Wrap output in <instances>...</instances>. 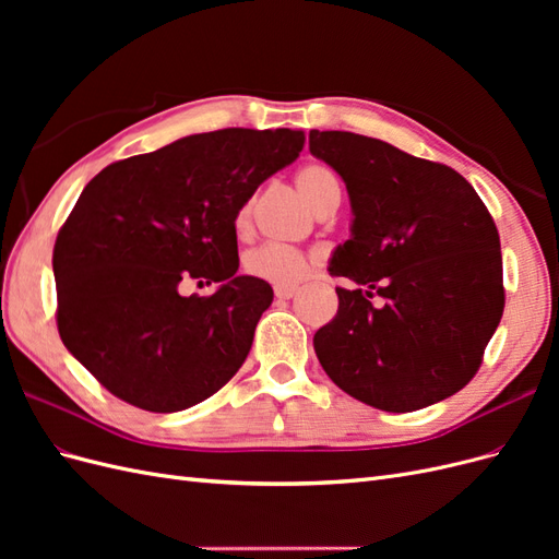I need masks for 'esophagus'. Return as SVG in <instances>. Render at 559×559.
Returning a JSON list of instances; mask_svg holds the SVG:
<instances>
[{
    "instance_id": "obj_1",
    "label": "esophagus",
    "mask_w": 559,
    "mask_h": 559,
    "mask_svg": "<svg viewBox=\"0 0 559 559\" xmlns=\"http://www.w3.org/2000/svg\"><path fill=\"white\" fill-rule=\"evenodd\" d=\"M296 286L294 284H277L275 286V296L280 298V300H289V298H294L296 296Z\"/></svg>"
}]
</instances>
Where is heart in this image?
I'll use <instances>...</instances> for the list:
<instances>
[{
    "instance_id": "obj_1",
    "label": "heart",
    "mask_w": 559,
    "mask_h": 559,
    "mask_svg": "<svg viewBox=\"0 0 559 559\" xmlns=\"http://www.w3.org/2000/svg\"><path fill=\"white\" fill-rule=\"evenodd\" d=\"M296 186L310 202V207L319 212L326 205H337L343 195V183L337 179L335 170L324 163H308L302 165L296 173ZM251 222V202H245L240 207L238 216H235V226L238 230H245ZM247 270L251 275H257L267 282H277V284H292L306 275L308 270V259L306 253L292 249V247H282V245H263L259 249H253L247 261Z\"/></svg>"
}]
</instances>
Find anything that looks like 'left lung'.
Masks as SVG:
<instances>
[{
    "label": "left lung",
    "mask_w": 559,
    "mask_h": 559,
    "mask_svg": "<svg viewBox=\"0 0 559 559\" xmlns=\"http://www.w3.org/2000/svg\"><path fill=\"white\" fill-rule=\"evenodd\" d=\"M310 154L343 177L352 235L329 265L337 312L314 333L326 376L386 413L427 408L478 373L503 314L497 226L452 167L382 140L310 130Z\"/></svg>",
    "instance_id": "left-lung-1"
}]
</instances>
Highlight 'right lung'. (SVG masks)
I'll use <instances>...</instances> for the list:
<instances>
[{"instance_id": "1", "label": "right lung", "mask_w": 559, "mask_h": 559, "mask_svg": "<svg viewBox=\"0 0 559 559\" xmlns=\"http://www.w3.org/2000/svg\"><path fill=\"white\" fill-rule=\"evenodd\" d=\"M302 144V130L226 128L111 163L88 181L53 249L58 331L114 396L177 413L238 373L273 286L235 275V216ZM186 276L219 289L181 297Z\"/></svg>"}]
</instances>
